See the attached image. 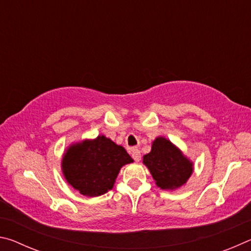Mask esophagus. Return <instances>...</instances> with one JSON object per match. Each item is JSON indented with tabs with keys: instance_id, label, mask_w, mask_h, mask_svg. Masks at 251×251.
Returning <instances> with one entry per match:
<instances>
[{
	"instance_id": "1",
	"label": "esophagus",
	"mask_w": 251,
	"mask_h": 251,
	"mask_svg": "<svg viewBox=\"0 0 251 251\" xmlns=\"http://www.w3.org/2000/svg\"><path fill=\"white\" fill-rule=\"evenodd\" d=\"M131 157H133L135 161L141 160V151H139L137 148H133L131 150Z\"/></svg>"
}]
</instances>
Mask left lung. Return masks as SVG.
Listing matches in <instances>:
<instances>
[{"instance_id": "8db88e82", "label": "left lung", "mask_w": 251, "mask_h": 251, "mask_svg": "<svg viewBox=\"0 0 251 251\" xmlns=\"http://www.w3.org/2000/svg\"><path fill=\"white\" fill-rule=\"evenodd\" d=\"M143 164L151 174L157 187L172 192L186 185L194 172L193 161L163 136L152 141L151 151L143 157Z\"/></svg>"}]
</instances>
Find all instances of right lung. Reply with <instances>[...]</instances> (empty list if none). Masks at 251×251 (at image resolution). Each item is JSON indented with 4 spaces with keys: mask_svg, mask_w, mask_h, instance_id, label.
<instances>
[{
    "mask_svg": "<svg viewBox=\"0 0 251 251\" xmlns=\"http://www.w3.org/2000/svg\"><path fill=\"white\" fill-rule=\"evenodd\" d=\"M125 148L104 135L72 143L62 157L66 181L87 197H99L113 189L121 168L133 163Z\"/></svg>",
    "mask_w": 251,
    "mask_h": 251,
    "instance_id": "add662e5",
    "label": "right lung"
}]
</instances>
